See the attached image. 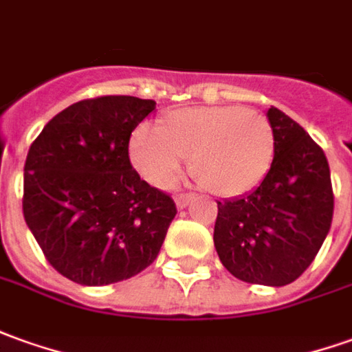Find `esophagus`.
Masks as SVG:
<instances>
[{
    "label": "esophagus",
    "instance_id": "34e87169",
    "mask_svg": "<svg viewBox=\"0 0 352 352\" xmlns=\"http://www.w3.org/2000/svg\"><path fill=\"white\" fill-rule=\"evenodd\" d=\"M193 199H195V197H193L191 193H178V195L174 197V201H176V207L178 208H186Z\"/></svg>",
    "mask_w": 352,
    "mask_h": 352
}]
</instances>
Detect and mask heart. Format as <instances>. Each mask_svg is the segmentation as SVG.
<instances>
[{"mask_svg": "<svg viewBox=\"0 0 352 352\" xmlns=\"http://www.w3.org/2000/svg\"><path fill=\"white\" fill-rule=\"evenodd\" d=\"M276 132L268 116L241 105L180 109L159 120V134L140 126L130 138L135 170L157 188H172L184 161L197 186L220 197L253 190L270 170Z\"/></svg>", "mask_w": 352, "mask_h": 352, "instance_id": "obj_1", "label": "heart"}]
</instances>
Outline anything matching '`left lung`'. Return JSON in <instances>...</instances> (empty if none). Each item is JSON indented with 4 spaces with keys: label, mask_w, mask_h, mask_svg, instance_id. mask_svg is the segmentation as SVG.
<instances>
[{
    "label": "left lung",
    "mask_w": 352,
    "mask_h": 352,
    "mask_svg": "<svg viewBox=\"0 0 352 352\" xmlns=\"http://www.w3.org/2000/svg\"><path fill=\"white\" fill-rule=\"evenodd\" d=\"M276 132L272 166L258 188L218 201L214 247L241 282L287 285L301 276L328 236L333 190L326 155L293 118L268 109Z\"/></svg>",
    "instance_id": "8db88e82"
}]
</instances>
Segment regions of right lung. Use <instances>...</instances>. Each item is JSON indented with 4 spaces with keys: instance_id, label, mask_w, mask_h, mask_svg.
Wrapping results in <instances>:
<instances>
[{
    "instance_id": "1",
    "label": "right lung",
    "mask_w": 352,
    "mask_h": 352,
    "mask_svg": "<svg viewBox=\"0 0 352 352\" xmlns=\"http://www.w3.org/2000/svg\"><path fill=\"white\" fill-rule=\"evenodd\" d=\"M153 99L103 96L43 126L24 162V220L47 263L80 285H109L157 258L176 205L132 168L128 144Z\"/></svg>"
}]
</instances>
